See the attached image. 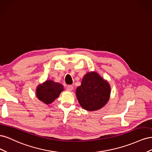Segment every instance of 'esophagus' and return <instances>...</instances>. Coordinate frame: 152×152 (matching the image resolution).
<instances>
[{
	"label": "esophagus",
	"mask_w": 152,
	"mask_h": 152,
	"mask_svg": "<svg viewBox=\"0 0 152 152\" xmlns=\"http://www.w3.org/2000/svg\"><path fill=\"white\" fill-rule=\"evenodd\" d=\"M73 86H71V85L68 86L66 87V90L68 91H72L73 90Z\"/></svg>",
	"instance_id": "esophagus-1"
}]
</instances>
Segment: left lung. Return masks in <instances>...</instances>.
Wrapping results in <instances>:
<instances>
[{
  "label": "left lung",
  "instance_id": "obj_1",
  "mask_svg": "<svg viewBox=\"0 0 152 152\" xmlns=\"http://www.w3.org/2000/svg\"><path fill=\"white\" fill-rule=\"evenodd\" d=\"M110 86L98 73L91 72L84 75L76 96L81 107L88 111H94L107 104L110 98Z\"/></svg>",
  "mask_w": 152,
  "mask_h": 152
}]
</instances>
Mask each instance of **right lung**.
I'll list each match as a JSON object with an SVG mask.
<instances>
[{
  "label": "right lung",
  "instance_id": "obj_1",
  "mask_svg": "<svg viewBox=\"0 0 152 152\" xmlns=\"http://www.w3.org/2000/svg\"><path fill=\"white\" fill-rule=\"evenodd\" d=\"M63 90V86L61 84L50 80H46L37 86L36 96L41 102L48 104L53 102Z\"/></svg>",
  "mask_w": 152,
  "mask_h": 152
}]
</instances>
